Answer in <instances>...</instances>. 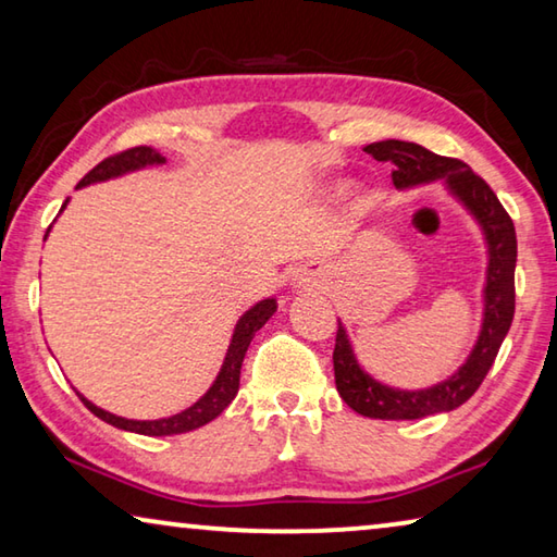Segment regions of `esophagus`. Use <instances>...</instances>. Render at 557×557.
<instances>
[{
    "label": "esophagus",
    "instance_id": "esophagus-1",
    "mask_svg": "<svg viewBox=\"0 0 557 557\" xmlns=\"http://www.w3.org/2000/svg\"><path fill=\"white\" fill-rule=\"evenodd\" d=\"M314 277H317V275H314L312 270H301L299 275H297V282H299V285H312Z\"/></svg>",
    "mask_w": 557,
    "mask_h": 557
}]
</instances>
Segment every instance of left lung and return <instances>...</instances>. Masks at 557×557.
<instances>
[{
  "mask_svg": "<svg viewBox=\"0 0 557 557\" xmlns=\"http://www.w3.org/2000/svg\"><path fill=\"white\" fill-rule=\"evenodd\" d=\"M379 162H391L393 184L398 188L422 186V184H445L451 196L474 215L482 225L488 268L484 285V322L474 348L455 375L432 388L400 391L371 379L358 366L351 342L344 324L338 322L336 346H334V379L336 391L348 408L363 418L375 420H420L428 414L449 412L467 403L486 379L494 358L502 348L504 338L513 322L516 309V228L511 215L506 213L502 201L488 188L482 176L451 157H440L430 149L403 143V139H383L363 147Z\"/></svg>",
  "mask_w": 557,
  "mask_h": 557,
  "instance_id": "1",
  "label": "left lung"
}]
</instances>
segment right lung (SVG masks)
<instances>
[{
    "label": "right lung",
    "instance_id": "1",
    "mask_svg": "<svg viewBox=\"0 0 557 557\" xmlns=\"http://www.w3.org/2000/svg\"><path fill=\"white\" fill-rule=\"evenodd\" d=\"M164 162H166V159L152 147H132V149H125V152L102 159L98 166H92L90 172L81 178L78 186L108 182V178H115V176H122V174L137 172V169H145V166H152V164H164ZM275 312H277V299L268 297V299L258 301L256 307H250L248 312H245L238 319L233 338H231V346H228V354H225V361L221 366L219 375H215L211 388L206 391L201 398L191 405V408L176 412V414H172V418L127 420V418H120V414H112L108 410L98 408V405H92L88 398H83L81 393H78V398L83 400V405H86V408L92 414H96V418L106 420L108 425L127 430V432H137V435L166 437V435H182V432H191L196 428L206 425V422L219 418V414L233 403L235 395H238L240 366H243L245 351H248V346L252 342V336L258 334V329L265 326L268 319Z\"/></svg>",
    "mask_w": 557,
    "mask_h": 557
}]
</instances>
